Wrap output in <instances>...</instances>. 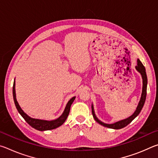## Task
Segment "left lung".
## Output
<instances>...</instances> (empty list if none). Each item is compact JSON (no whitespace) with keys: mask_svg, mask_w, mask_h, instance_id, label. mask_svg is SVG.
Segmentation results:
<instances>
[{"mask_svg":"<svg viewBox=\"0 0 158 158\" xmlns=\"http://www.w3.org/2000/svg\"><path fill=\"white\" fill-rule=\"evenodd\" d=\"M135 68L141 74V77H142L143 79V87H142V93H141V96L139 100V102L138 104V106L137 109H136L135 111L134 112V114L130 116V117L121 120V121H119L116 123H114L112 124H106L105 123L102 122L101 121L99 120L97 116H95V111H94V107H93V105H92V114L93 118L95 120L96 122H98L99 124H100L102 125H103L104 127H106L109 128H111V129H115V130H118V129H121L123 127H125V126L130 123L134 119L137 117L142 109L144 103H145L146 101V90H147V84H148V79H147V75H146V69L145 67L143 66L142 63L141 62L139 59H137V65H136Z\"/></svg>","mask_w":158,"mask_h":158,"instance_id":"left-lung-1","label":"left lung"}]
</instances>
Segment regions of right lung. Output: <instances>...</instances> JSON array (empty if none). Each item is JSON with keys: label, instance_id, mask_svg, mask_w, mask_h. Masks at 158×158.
Listing matches in <instances>:
<instances>
[{"label": "right lung", "instance_id": "right-lung-1", "mask_svg": "<svg viewBox=\"0 0 158 158\" xmlns=\"http://www.w3.org/2000/svg\"><path fill=\"white\" fill-rule=\"evenodd\" d=\"M12 93H13V98H14L16 108H17V109L18 110L19 113L21 114V116L24 118L25 121L27 122L31 127H33V128H35V129L40 131L56 129V128H57L59 126H60V125H62L64 123V122L66 121L67 118H68L69 113V110H70V106L74 102V99H75V97H73L68 101V102L67 104V105L65 108V110H64L63 113L59 118H58L57 119L52 120V121H46V120L33 118L28 116V115L26 114L25 112L22 110V109H21L17 100V98H16L15 80L14 81V84H13Z\"/></svg>", "mask_w": 158, "mask_h": 158}]
</instances>
